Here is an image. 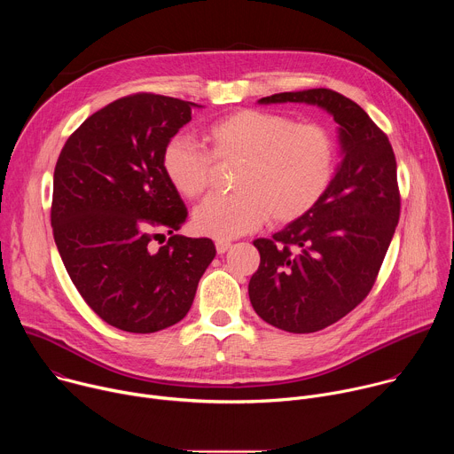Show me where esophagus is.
Instances as JSON below:
<instances>
[{
    "instance_id": "34e87169",
    "label": "esophagus",
    "mask_w": 454,
    "mask_h": 454,
    "mask_svg": "<svg viewBox=\"0 0 454 454\" xmlns=\"http://www.w3.org/2000/svg\"><path fill=\"white\" fill-rule=\"evenodd\" d=\"M230 247H231V244H230V242H226V240H217V242H215V249H217V253H219V254L226 253Z\"/></svg>"
}]
</instances>
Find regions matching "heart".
I'll list each match as a JSON object with an SVG mask.
<instances>
[{
	"mask_svg": "<svg viewBox=\"0 0 454 454\" xmlns=\"http://www.w3.org/2000/svg\"><path fill=\"white\" fill-rule=\"evenodd\" d=\"M210 153L186 138H170L163 172L184 200H196L212 183L215 164L237 167L230 196H214L192 215L196 233L230 240L268 223L284 226L312 212L329 192L338 149L329 129L317 123L240 109L208 127Z\"/></svg>",
	"mask_w": 454,
	"mask_h": 454,
	"instance_id": "b5f03b06",
	"label": "heart"
}]
</instances>
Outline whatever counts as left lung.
I'll return each instance as SVG.
<instances>
[{
    "label": "left lung",
    "instance_id": "left-lung-1",
    "mask_svg": "<svg viewBox=\"0 0 454 454\" xmlns=\"http://www.w3.org/2000/svg\"><path fill=\"white\" fill-rule=\"evenodd\" d=\"M325 109L340 125L341 163L321 203L271 239L253 240L261 266L247 293L254 312L293 334L325 329L375 284L401 215L390 140L354 100L327 88L264 97Z\"/></svg>",
    "mask_w": 454,
    "mask_h": 454
}]
</instances>
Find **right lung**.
Listing matches in <instances>:
<instances>
[{
    "instance_id": "right-lung-1",
    "label": "right lung",
    "mask_w": 454,
    "mask_h": 454,
    "mask_svg": "<svg viewBox=\"0 0 454 454\" xmlns=\"http://www.w3.org/2000/svg\"><path fill=\"white\" fill-rule=\"evenodd\" d=\"M192 107L201 106L154 93L118 98L77 129L55 165L51 228L64 268L84 301L125 333L181 321L215 256L210 239L174 233L188 212L161 167ZM165 231L169 242L154 248Z\"/></svg>"
}]
</instances>
